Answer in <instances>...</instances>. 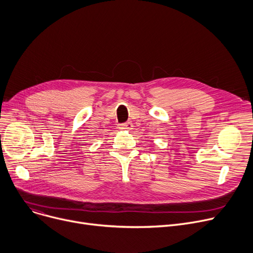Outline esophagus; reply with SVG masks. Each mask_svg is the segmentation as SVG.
<instances>
[{"mask_svg":"<svg viewBox=\"0 0 253 253\" xmlns=\"http://www.w3.org/2000/svg\"><path fill=\"white\" fill-rule=\"evenodd\" d=\"M119 128L121 130H127V131H130L132 128H133V124L131 122H127V123H124V124H120L119 125Z\"/></svg>","mask_w":253,"mask_h":253,"instance_id":"esophagus-1","label":"esophagus"}]
</instances>
